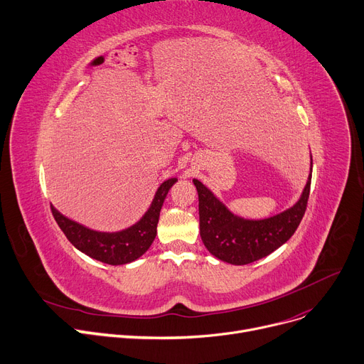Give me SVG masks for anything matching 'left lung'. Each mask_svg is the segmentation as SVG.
Masks as SVG:
<instances>
[{"instance_id": "left-lung-1", "label": "left lung", "mask_w": 364, "mask_h": 364, "mask_svg": "<svg viewBox=\"0 0 364 364\" xmlns=\"http://www.w3.org/2000/svg\"><path fill=\"white\" fill-rule=\"evenodd\" d=\"M313 162H310L311 171ZM200 237L210 255L231 264H247L271 255L291 238L300 225L310 193L311 174L296 205L264 220H245L234 215L199 180Z\"/></svg>"}]
</instances>
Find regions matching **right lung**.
<instances>
[{
  "instance_id": "right-lung-1",
  "label": "right lung",
  "mask_w": 364,
  "mask_h": 364,
  "mask_svg": "<svg viewBox=\"0 0 364 364\" xmlns=\"http://www.w3.org/2000/svg\"><path fill=\"white\" fill-rule=\"evenodd\" d=\"M176 181L177 178H169L164 181L158 187L149 209L144 212L140 221L117 232H101L90 230L76 221L68 220L53 205L51 210L58 227L77 250L92 259L108 264H126L139 259L154 243L161 208L169 188L176 184Z\"/></svg>"
}]
</instances>
